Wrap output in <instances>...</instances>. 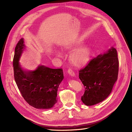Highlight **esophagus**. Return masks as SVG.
<instances>
[{
    "instance_id": "esophagus-1",
    "label": "esophagus",
    "mask_w": 132,
    "mask_h": 132,
    "mask_svg": "<svg viewBox=\"0 0 132 132\" xmlns=\"http://www.w3.org/2000/svg\"><path fill=\"white\" fill-rule=\"evenodd\" d=\"M67 73L73 77H74L75 76V73L73 71V70H71V69H68L67 71Z\"/></svg>"
}]
</instances>
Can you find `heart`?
Here are the masks:
<instances>
[{
	"label": "heart",
	"instance_id": "heart-1",
	"mask_svg": "<svg viewBox=\"0 0 132 132\" xmlns=\"http://www.w3.org/2000/svg\"><path fill=\"white\" fill-rule=\"evenodd\" d=\"M81 39L75 40L73 42L64 46L65 49L72 50L76 47L77 48L73 50L70 55V61L75 66L80 67L86 65L89 61L91 55L90 48L88 45L84 44L79 46L82 43ZM58 56L61 57L62 54L60 52L56 51Z\"/></svg>",
	"mask_w": 132,
	"mask_h": 132
}]
</instances>
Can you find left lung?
<instances>
[{"label":"left lung","instance_id":"1","mask_svg":"<svg viewBox=\"0 0 132 132\" xmlns=\"http://www.w3.org/2000/svg\"><path fill=\"white\" fill-rule=\"evenodd\" d=\"M119 60L113 47L91 60L79 72V79L85 87L82 102L91 106L105 100L117 80Z\"/></svg>","mask_w":132,"mask_h":132}]
</instances>
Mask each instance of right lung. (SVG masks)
I'll return each instance as SVG.
<instances>
[{
    "label": "right lung",
    "instance_id": "add662e5",
    "mask_svg": "<svg viewBox=\"0 0 132 132\" xmlns=\"http://www.w3.org/2000/svg\"><path fill=\"white\" fill-rule=\"evenodd\" d=\"M24 39L18 43L13 58L14 79L25 101L32 107L38 109H49L57 102L59 86L64 79L61 68L52 69L39 65L35 70H26L19 63L25 48Z\"/></svg>",
    "mask_w": 132,
    "mask_h": 132
}]
</instances>
